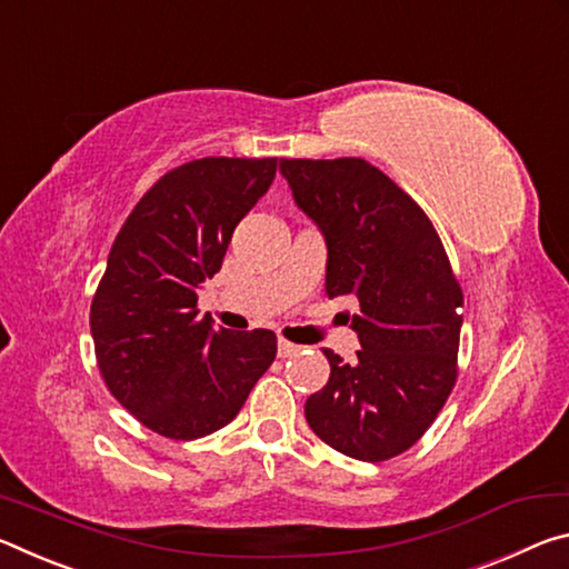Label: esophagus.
<instances>
[{"label":"esophagus","instance_id":"obj_1","mask_svg":"<svg viewBox=\"0 0 569 569\" xmlns=\"http://www.w3.org/2000/svg\"><path fill=\"white\" fill-rule=\"evenodd\" d=\"M300 346H295V342H290V340H284V338H279L277 340V352H279V358H295V356H300Z\"/></svg>","mask_w":569,"mask_h":569}]
</instances>
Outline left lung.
<instances>
[{
    "mask_svg": "<svg viewBox=\"0 0 569 569\" xmlns=\"http://www.w3.org/2000/svg\"><path fill=\"white\" fill-rule=\"evenodd\" d=\"M295 203L328 244V297H358V360L322 350L330 380L305 403L335 451L386 461L421 439L456 383L463 295L423 209L362 158H282Z\"/></svg>",
    "mask_w": 569,
    "mask_h": 569,
    "instance_id": "1",
    "label": "left lung"
}]
</instances>
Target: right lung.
<instances>
[{
  "mask_svg": "<svg viewBox=\"0 0 569 569\" xmlns=\"http://www.w3.org/2000/svg\"><path fill=\"white\" fill-rule=\"evenodd\" d=\"M277 158H199L161 176L118 231L90 305L110 393L151 431L201 439L234 421L277 356L272 330H213L199 287L264 197Z\"/></svg>",
  "mask_w": 569,
  "mask_h": 569,
  "instance_id": "add662e5",
  "label": "right lung"
}]
</instances>
